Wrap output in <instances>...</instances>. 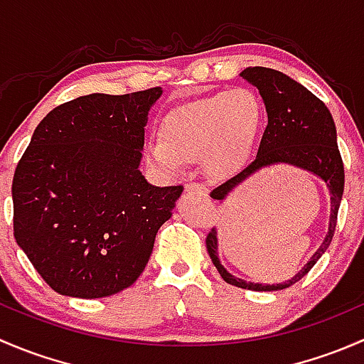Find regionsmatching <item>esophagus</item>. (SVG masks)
Listing matches in <instances>:
<instances>
[{"label": "esophagus", "instance_id": "34e87169", "mask_svg": "<svg viewBox=\"0 0 364 364\" xmlns=\"http://www.w3.org/2000/svg\"><path fill=\"white\" fill-rule=\"evenodd\" d=\"M186 192L188 193H199V196H208V188H205V185H203V183H186L185 185Z\"/></svg>", "mask_w": 364, "mask_h": 364}]
</instances>
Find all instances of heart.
<instances>
[{
  "label": "heart",
  "mask_w": 364,
  "mask_h": 364,
  "mask_svg": "<svg viewBox=\"0 0 364 364\" xmlns=\"http://www.w3.org/2000/svg\"><path fill=\"white\" fill-rule=\"evenodd\" d=\"M262 124V100L236 87L174 109L164 119V139L149 144L148 155L167 172L203 160L209 174L230 176L250 159Z\"/></svg>",
  "instance_id": "b5f03b06"
}]
</instances>
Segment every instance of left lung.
Segmentation results:
<instances>
[{
    "label": "left lung",
    "mask_w": 364,
    "mask_h": 364,
    "mask_svg": "<svg viewBox=\"0 0 364 364\" xmlns=\"http://www.w3.org/2000/svg\"><path fill=\"white\" fill-rule=\"evenodd\" d=\"M241 77L259 90L264 105H266L267 127L264 130L262 139H260L255 160L247 168H243L240 174L213 188L209 196L218 200L225 199L227 193L234 186L240 185L241 181H245L248 176H252L259 168L274 164H291L304 168V171L314 172L328 183L329 193H331V220H329V230L324 243L314 253L310 262L292 280L285 282V284H250V282L232 277L230 273H227L225 267L218 260L216 230L211 229L205 236V247H208L209 257L218 269L220 277L227 284L234 285V287L248 289V291H282V289H287L294 285L296 282H299L331 245L333 236H335L336 220H338L341 196H343V160H341L338 144H336L335 121H333L331 112L321 98L315 97L303 84L296 82L294 79L273 68H247L241 72Z\"/></svg>",
    "instance_id": "1"
}]
</instances>
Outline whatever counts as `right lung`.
<instances>
[{
	"mask_svg": "<svg viewBox=\"0 0 364 364\" xmlns=\"http://www.w3.org/2000/svg\"><path fill=\"white\" fill-rule=\"evenodd\" d=\"M161 87L93 93L53 109L14 172V237L58 294L95 299L130 287L183 186L139 171Z\"/></svg>",
	"mask_w": 364,
	"mask_h": 364,
	"instance_id": "right-lung-1",
	"label": "right lung"
}]
</instances>
